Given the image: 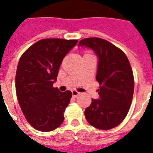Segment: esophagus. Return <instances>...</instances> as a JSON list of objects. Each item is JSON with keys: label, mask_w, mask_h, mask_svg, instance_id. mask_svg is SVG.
Instances as JSON below:
<instances>
[{"label": "esophagus", "mask_w": 153, "mask_h": 153, "mask_svg": "<svg viewBox=\"0 0 153 153\" xmlns=\"http://www.w3.org/2000/svg\"><path fill=\"white\" fill-rule=\"evenodd\" d=\"M79 95H80V93L77 92V91H72V96H73L74 97H77Z\"/></svg>", "instance_id": "1"}]
</instances>
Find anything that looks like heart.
Returning a JSON list of instances; mask_svg holds the SVG:
<instances>
[{"label":"heart","instance_id":"b5f03b06","mask_svg":"<svg viewBox=\"0 0 153 153\" xmlns=\"http://www.w3.org/2000/svg\"><path fill=\"white\" fill-rule=\"evenodd\" d=\"M87 54H88V53H87Z\"/></svg>","mask_w":153,"mask_h":153}]
</instances>
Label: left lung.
Instances as JSON below:
<instances>
[{
    "label": "left lung",
    "instance_id": "8db88e82",
    "mask_svg": "<svg viewBox=\"0 0 153 153\" xmlns=\"http://www.w3.org/2000/svg\"><path fill=\"white\" fill-rule=\"evenodd\" d=\"M79 45L93 49L99 59L96 79L100 99H92L84 111L86 120L98 129L115 128L127 115L133 99L134 79L130 63L123 51L102 38H84Z\"/></svg>",
    "mask_w": 153,
    "mask_h": 153
}]
</instances>
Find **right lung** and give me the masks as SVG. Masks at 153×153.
<instances>
[{"label":"right lung","mask_w":153,"mask_h":153,"mask_svg":"<svg viewBox=\"0 0 153 153\" xmlns=\"http://www.w3.org/2000/svg\"><path fill=\"white\" fill-rule=\"evenodd\" d=\"M78 40L46 38L33 44L19 60L15 89L22 112L35 129L52 131L64 121L72 93L54 88L64 57Z\"/></svg>","instance_id":"obj_1"}]
</instances>
